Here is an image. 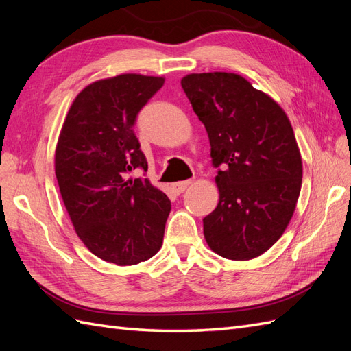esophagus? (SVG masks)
Wrapping results in <instances>:
<instances>
[{
    "instance_id": "34e87169",
    "label": "esophagus",
    "mask_w": 351,
    "mask_h": 351,
    "mask_svg": "<svg viewBox=\"0 0 351 351\" xmlns=\"http://www.w3.org/2000/svg\"><path fill=\"white\" fill-rule=\"evenodd\" d=\"M192 184V180H184V182H178V183H174L173 184V190L174 192L177 193V195H180V193H183L184 190Z\"/></svg>"
}]
</instances>
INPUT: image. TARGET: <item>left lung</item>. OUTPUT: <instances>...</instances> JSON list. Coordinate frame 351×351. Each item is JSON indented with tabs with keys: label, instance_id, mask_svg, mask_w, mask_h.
Returning a JSON list of instances; mask_svg holds the SVG:
<instances>
[{
	"label": "left lung",
	"instance_id": "obj_1",
	"mask_svg": "<svg viewBox=\"0 0 351 351\" xmlns=\"http://www.w3.org/2000/svg\"><path fill=\"white\" fill-rule=\"evenodd\" d=\"M182 86L208 132L214 165H222L205 240L222 258H258L282 236L300 195L303 164L291 123L236 73H192Z\"/></svg>",
	"mask_w": 351,
	"mask_h": 351
}]
</instances>
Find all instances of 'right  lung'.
<instances>
[{"label": "right lung", "instance_id": "obj_1", "mask_svg": "<svg viewBox=\"0 0 351 351\" xmlns=\"http://www.w3.org/2000/svg\"><path fill=\"white\" fill-rule=\"evenodd\" d=\"M165 79L127 73L88 84L62 123L56 176L74 231L95 256L120 267L151 259L162 246L171 204L147 178L136 117Z\"/></svg>", "mask_w": 351, "mask_h": 351}]
</instances>
